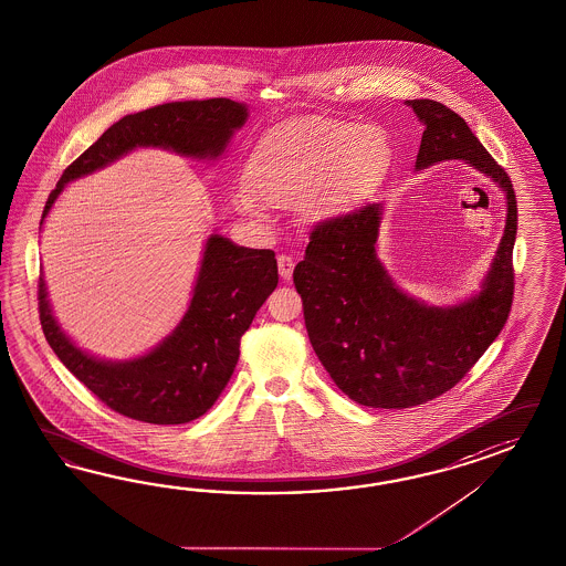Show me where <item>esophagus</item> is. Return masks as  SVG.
Returning a JSON list of instances; mask_svg holds the SVG:
<instances>
[{"instance_id":"1","label":"esophagus","mask_w":566,"mask_h":566,"mask_svg":"<svg viewBox=\"0 0 566 566\" xmlns=\"http://www.w3.org/2000/svg\"><path fill=\"white\" fill-rule=\"evenodd\" d=\"M277 270H280V277L282 280H290L292 277V270H294V260L286 255V253H282L277 258Z\"/></svg>"}]
</instances>
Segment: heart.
I'll return each instance as SVG.
<instances>
[{
  "mask_svg": "<svg viewBox=\"0 0 566 566\" xmlns=\"http://www.w3.org/2000/svg\"><path fill=\"white\" fill-rule=\"evenodd\" d=\"M390 159L385 135L345 120H304L286 126L253 155L251 184L239 190L241 212L260 214L272 207H335L361 184L376 178Z\"/></svg>",
  "mask_w": 566,
  "mask_h": 566,
  "instance_id": "heart-1",
  "label": "heart"
}]
</instances>
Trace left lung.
I'll use <instances>...</instances> for the list:
<instances>
[{"mask_svg":"<svg viewBox=\"0 0 566 566\" xmlns=\"http://www.w3.org/2000/svg\"><path fill=\"white\" fill-rule=\"evenodd\" d=\"M426 125L415 167L464 159L507 192V224L483 290L469 303L438 308L392 286L374 243L380 205L317 222L294 286L303 298L311 345L333 382L376 409H409L448 392L495 342L510 317L515 289L513 184L462 116L433 99H407Z\"/></svg>","mask_w":566,"mask_h":566,"instance_id":"left-lung-1","label":"left lung"}]
</instances>
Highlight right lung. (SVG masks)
Returning <instances> with one entry per match:
<instances>
[{
	"label": "right lung",
	"mask_w": 566,
	"mask_h": 566,
	"mask_svg": "<svg viewBox=\"0 0 566 566\" xmlns=\"http://www.w3.org/2000/svg\"><path fill=\"white\" fill-rule=\"evenodd\" d=\"M248 108L229 97L169 102L128 114L65 167L44 214L67 181L108 166L138 145L181 155L217 157ZM277 286L276 253L237 248L221 234L208 239L192 303L176 332L145 358L111 364L90 358L61 333L39 277L42 333L70 373L116 413L155 426L198 419L221 397L239 361V344Z\"/></svg>",
	"instance_id": "right-lung-1"
}]
</instances>
